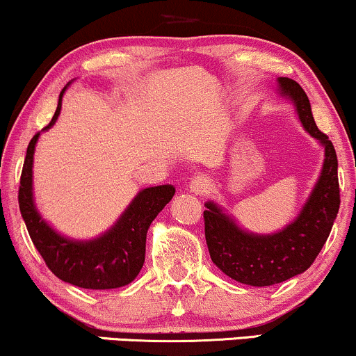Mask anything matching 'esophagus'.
Here are the masks:
<instances>
[{"label": "esophagus", "instance_id": "1", "mask_svg": "<svg viewBox=\"0 0 356 356\" xmlns=\"http://www.w3.org/2000/svg\"><path fill=\"white\" fill-rule=\"evenodd\" d=\"M207 189H209V177L204 174L195 175L189 184V191L195 195H204L205 192H207Z\"/></svg>", "mask_w": 356, "mask_h": 356}]
</instances>
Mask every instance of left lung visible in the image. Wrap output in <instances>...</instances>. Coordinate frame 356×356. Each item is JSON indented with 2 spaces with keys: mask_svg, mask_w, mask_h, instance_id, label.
Masks as SVG:
<instances>
[{
  "mask_svg": "<svg viewBox=\"0 0 356 356\" xmlns=\"http://www.w3.org/2000/svg\"><path fill=\"white\" fill-rule=\"evenodd\" d=\"M278 94L293 104L303 129L323 147V165L298 216L273 234L242 229L219 204L205 202V241L212 262L227 277L252 286H268L303 273L327 242L340 209L338 161L332 140L316 127L300 84L278 78Z\"/></svg>",
  "mask_w": 356,
  "mask_h": 356,
  "instance_id": "1",
  "label": "left lung"
}]
</instances>
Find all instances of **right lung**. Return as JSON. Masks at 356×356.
Instances as JSON below:
<instances>
[{"mask_svg":"<svg viewBox=\"0 0 356 356\" xmlns=\"http://www.w3.org/2000/svg\"><path fill=\"white\" fill-rule=\"evenodd\" d=\"M71 83H67L59 94L56 113L42 132L58 121L63 94ZM40 134L41 132H38L28 145L18 194L21 216L34 247L44 259L49 270L71 285L89 290H109L131 284L144 265L149 227L157 213L170 202L175 187L164 184L139 191L114 225L97 237L89 241L66 237L46 222L34 204L33 162Z\"/></svg>","mask_w":356,"mask_h":356,"instance_id":"right-lung-1","label":"right lung"}]
</instances>
